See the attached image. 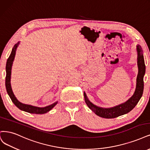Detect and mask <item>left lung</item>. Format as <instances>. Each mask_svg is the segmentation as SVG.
Returning a JSON list of instances; mask_svg holds the SVG:
<instances>
[{
  "mask_svg": "<svg viewBox=\"0 0 150 150\" xmlns=\"http://www.w3.org/2000/svg\"><path fill=\"white\" fill-rule=\"evenodd\" d=\"M136 50L137 53V66L138 71L137 77L136 88L133 96L130 99L116 106L110 108H104L97 106L92 103L87 97L86 92H84V99L87 105L97 115L105 118H113L126 114L137 105L141 99L143 92V77L145 74L146 67L144 64L143 50L140 45L136 46Z\"/></svg>",
  "mask_w": 150,
  "mask_h": 150,
  "instance_id": "8db88e82",
  "label": "left lung"
}]
</instances>
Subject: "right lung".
Returning a JSON list of instances; mask_svg holds the SVG:
<instances>
[{
	"mask_svg": "<svg viewBox=\"0 0 150 150\" xmlns=\"http://www.w3.org/2000/svg\"><path fill=\"white\" fill-rule=\"evenodd\" d=\"M20 44V42L15 44L12 48V52L10 53L9 57L6 63V87L7 94L9 96L10 98L11 99L12 102L17 107H18L20 110L22 111L27 112L30 113H35V114H43V113H47L50 111L52 108L58 104V101L54 102L53 104L50 105L46 106L44 107H39L33 105H31L28 104H25L23 103L20 102L15 96L13 92L12 91V89L10 84V79H11V73H12V67L13 64V62L14 61V58L16 54V51L18 46Z\"/></svg>",
	"mask_w": 150,
	"mask_h": 150,
	"instance_id": "1",
	"label": "right lung"
}]
</instances>
